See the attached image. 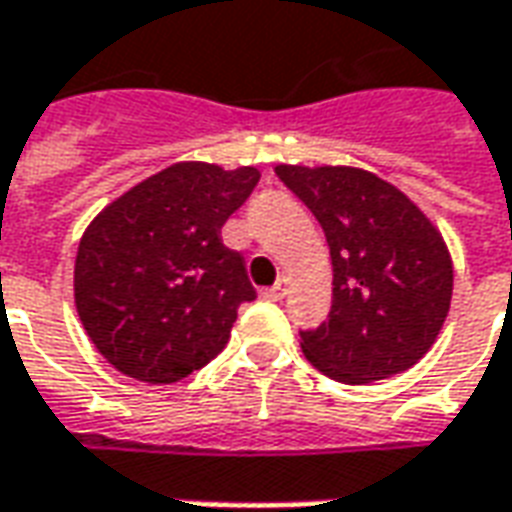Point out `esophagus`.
<instances>
[{
    "mask_svg": "<svg viewBox=\"0 0 512 512\" xmlns=\"http://www.w3.org/2000/svg\"><path fill=\"white\" fill-rule=\"evenodd\" d=\"M287 290H290V281H287V278H278L276 284L264 292V298H270V301H281V298L287 295Z\"/></svg>",
    "mask_w": 512,
    "mask_h": 512,
    "instance_id": "esophagus-1",
    "label": "esophagus"
}]
</instances>
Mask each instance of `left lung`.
I'll return each instance as SVG.
<instances>
[{
	"label": "left lung",
	"instance_id": "1",
	"mask_svg": "<svg viewBox=\"0 0 512 512\" xmlns=\"http://www.w3.org/2000/svg\"><path fill=\"white\" fill-rule=\"evenodd\" d=\"M276 175L320 222L334 270L329 320L301 331L306 359L343 384L410 370L449 315L454 270L438 228L365 169L278 164Z\"/></svg>",
	"mask_w": 512,
	"mask_h": 512
}]
</instances>
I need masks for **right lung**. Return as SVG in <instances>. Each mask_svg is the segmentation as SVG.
I'll return each instance as SVG.
<instances>
[{
	"instance_id": "1",
	"label": "right lung",
	"mask_w": 512,
	"mask_h": 512,
	"mask_svg": "<svg viewBox=\"0 0 512 512\" xmlns=\"http://www.w3.org/2000/svg\"><path fill=\"white\" fill-rule=\"evenodd\" d=\"M256 183V167L181 161L91 220L74 259V303L116 370L169 384L225 348L239 303L256 290L220 231Z\"/></svg>"
}]
</instances>
